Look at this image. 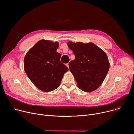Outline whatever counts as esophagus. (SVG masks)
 <instances>
[{
	"label": "esophagus",
	"instance_id": "obj_1",
	"mask_svg": "<svg viewBox=\"0 0 134 134\" xmlns=\"http://www.w3.org/2000/svg\"><path fill=\"white\" fill-rule=\"evenodd\" d=\"M66 66L69 68V63H67V64H66Z\"/></svg>",
	"mask_w": 134,
	"mask_h": 134
}]
</instances>
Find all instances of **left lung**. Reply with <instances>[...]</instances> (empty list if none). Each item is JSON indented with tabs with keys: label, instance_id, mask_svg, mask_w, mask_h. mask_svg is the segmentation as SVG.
Instances as JSON below:
<instances>
[{
	"label": "left lung",
	"instance_id": "obj_1",
	"mask_svg": "<svg viewBox=\"0 0 134 134\" xmlns=\"http://www.w3.org/2000/svg\"><path fill=\"white\" fill-rule=\"evenodd\" d=\"M67 44L75 56L69 67L78 87L86 92L97 90L104 80L110 67L105 52L91 42H68Z\"/></svg>",
	"mask_w": 134,
	"mask_h": 134
}]
</instances>
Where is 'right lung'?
<instances>
[{"instance_id":"right-lung-1","label":"right lung","mask_w":134,"mask_h":134,"mask_svg":"<svg viewBox=\"0 0 134 134\" xmlns=\"http://www.w3.org/2000/svg\"><path fill=\"white\" fill-rule=\"evenodd\" d=\"M58 47V42L41 40L25 56L24 70L33 84L42 91L56 89L68 70L60 62L61 54L57 52Z\"/></svg>"}]
</instances>
